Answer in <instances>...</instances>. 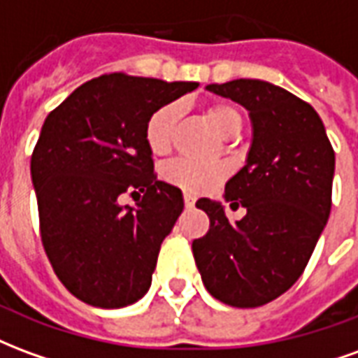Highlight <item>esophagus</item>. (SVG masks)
<instances>
[{
	"instance_id": "34e87169",
	"label": "esophagus",
	"mask_w": 358,
	"mask_h": 358,
	"mask_svg": "<svg viewBox=\"0 0 358 358\" xmlns=\"http://www.w3.org/2000/svg\"><path fill=\"white\" fill-rule=\"evenodd\" d=\"M184 205H186L187 209H192L195 205V197L192 194H184Z\"/></svg>"
}]
</instances>
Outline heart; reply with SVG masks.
Here are the masks:
<instances>
[{"label":"heart","mask_w":358,"mask_h":358,"mask_svg":"<svg viewBox=\"0 0 358 358\" xmlns=\"http://www.w3.org/2000/svg\"><path fill=\"white\" fill-rule=\"evenodd\" d=\"M180 107L176 103H166L153 110L145 122V143L153 155H166L172 148ZM207 117L222 138H234L241 130V115L228 103H215L207 109ZM226 169L222 164H197L189 161H172L163 169V178L171 186L186 194H201L224 178Z\"/></svg>","instance_id":"b5f03b06"}]
</instances>
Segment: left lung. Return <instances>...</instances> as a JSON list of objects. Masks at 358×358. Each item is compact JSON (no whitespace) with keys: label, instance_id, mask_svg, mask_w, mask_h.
Segmentation results:
<instances>
[{"label":"left lung","instance_id":"left-lung-1","mask_svg":"<svg viewBox=\"0 0 358 358\" xmlns=\"http://www.w3.org/2000/svg\"><path fill=\"white\" fill-rule=\"evenodd\" d=\"M249 110L253 140L245 166L226 182L224 197L248 215L230 222L222 203L201 197L209 232L194 240L207 292L230 307L266 305L292 287L331 209L336 155L318 113L287 90L263 80L209 84Z\"/></svg>","mask_w":358,"mask_h":358}]
</instances>
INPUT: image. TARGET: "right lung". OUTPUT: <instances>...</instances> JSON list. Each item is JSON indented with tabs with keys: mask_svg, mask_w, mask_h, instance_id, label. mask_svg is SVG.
I'll use <instances>...</instances> for the list:
<instances>
[{
	"mask_svg": "<svg viewBox=\"0 0 358 358\" xmlns=\"http://www.w3.org/2000/svg\"><path fill=\"white\" fill-rule=\"evenodd\" d=\"M197 86L103 74L43 122L30 161L40 236L59 280L92 307L120 308L148 293L184 197L157 180L145 122ZM124 193L144 195L128 208L117 203Z\"/></svg>",
	"mask_w": 358,
	"mask_h": 358,
	"instance_id": "right-lung-1",
	"label": "right lung"
}]
</instances>
